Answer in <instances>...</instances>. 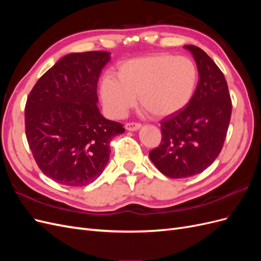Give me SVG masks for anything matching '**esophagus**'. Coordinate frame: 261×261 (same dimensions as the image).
<instances>
[{"instance_id": "esophagus-1", "label": "esophagus", "mask_w": 261, "mask_h": 261, "mask_svg": "<svg viewBox=\"0 0 261 261\" xmlns=\"http://www.w3.org/2000/svg\"><path fill=\"white\" fill-rule=\"evenodd\" d=\"M140 127H141V124H139V123H127L125 125V128L129 132L138 130Z\"/></svg>"}]
</instances>
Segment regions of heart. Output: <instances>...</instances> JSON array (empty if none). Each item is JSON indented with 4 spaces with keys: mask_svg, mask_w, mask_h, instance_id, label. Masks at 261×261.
<instances>
[{
    "mask_svg": "<svg viewBox=\"0 0 261 261\" xmlns=\"http://www.w3.org/2000/svg\"><path fill=\"white\" fill-rule=\"evenodd\" d=\"M197 83V68L192 60L155 54L124 62L116 78L106 76L100 84V96L106 111L123 117L136 105L155 117H165L185 108Z\"/></svg>",
    "mask_w": 261,
    "mask_h": 261,
    "instance_id": "1",
    "label": "heart"
}]
</instances>
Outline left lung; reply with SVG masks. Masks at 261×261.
Masks as SVG:
<instances>
[{
  "mask_svg": "<svg viewBox=\"0 0 261 261\" xmlns=\"http://www.w3.org/2000/svg\"><path fill=\"white\" fill-rule=\"evenodd\" d=\"M184 48L195 59L198 85L186 108L161 121V144L149 152L156 169L171 178L194 176L213 163L223 147L232 113L221 69L198 46Z\"/></svg>",
  "mask_w": 261,
  "mask_h": 261,
  "instance_id": "left-lung-1",
  "label": "left lung"
}]
</instances>
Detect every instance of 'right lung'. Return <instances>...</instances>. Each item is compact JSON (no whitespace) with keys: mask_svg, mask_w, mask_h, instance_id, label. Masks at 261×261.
Returning a JSON list of instances; mask_svg holds the SVG:
<instances>
[{"mask_svg":"<svg viewBox=\"0 0 261 261\" xmlns=\"http://www.w3.org/2000/svg\"><path fill=\"white\" fill-rule=\"evenodd\" d=\"M111 53H70L37 82L25 108L26 137L39 169L62 185L85 186L110 159L123 125L99 111L97 85Z\"/></svg>","mask_w":261,"mask_h":261,"instance_id":"right-lung-1","label":"right lung"}]
</instances>
